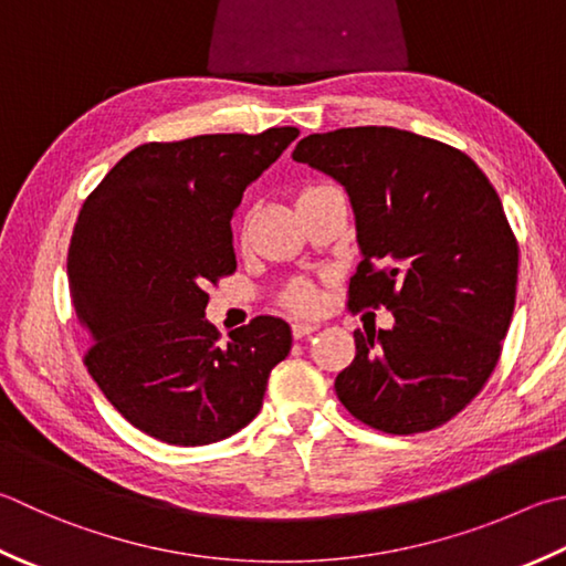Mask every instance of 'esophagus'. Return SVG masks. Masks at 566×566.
Returning <instances> with one entry per match:
<instances>
[{"instance_id":"obj_1","label":"esophagus","mask_w":566,"mask_h":566,"mask_svg":"<svg viewBox=\"0 0 566 566\" xmlns=\"http://www.w3.org/2000/svg\"><path fill=\"white\" fill-rule=\"evenodd\" d=\"M314 331H318V324H306V321H294L292 324L294 338H306V336H312Z\"/></svg>"}]
</instances>
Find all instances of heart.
Returning a JSON list of instances; mask_svg holds the SVG:
<instances>
[{"label":"heart","mask_w":566,"mask_h":566,"mask_svg":"<svg viewBox=\"0 0 566 566\" xmlns=\"http://www.w3.org/2000/svg\"><path fill=\"white\" fill-rule=\"evenodd\" d=\"M292 304H294L296 308H312V306H314V292H308V290L296 292V294L292 296Z\"/></svg>","instance_id":"1"}]
</instances>
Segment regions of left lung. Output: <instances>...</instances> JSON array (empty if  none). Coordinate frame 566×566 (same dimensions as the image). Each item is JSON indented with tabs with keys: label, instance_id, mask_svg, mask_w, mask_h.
Returning a JSON list of instances; mask_svg holds the SVG:
<instances>
[{
	"label": "left lung",
	"instance_id": "1",
	"mask_svg": "<svg viewBox=\"0 0 566 566\" xmlns=\"http://www.w3.org/2000/svg\"><path fill=\"white\" fill-rule=\"evenodd\" d=\"M292 159L350 198L363 260L348 304L395 316L392 328L353 334L338 400L385 434L449 422L491 378L515 308L517 242L489 176L449 144L395 127L308 135Z\"/></svg>",
	"mask_w": 566,
	"mask_h": 566
}]
</instances>
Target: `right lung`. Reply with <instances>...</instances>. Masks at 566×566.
<instances>
[{"label": "right lung", "instance_id": "right-lung-1", "mask_svg": "<svg viewBox=\"0 0 566 566\" xmlns=\"http://www.w3.org/2000/svg\"><path fill=\"white\" fill-rule=\"evenodd\" d=\"M296 127L132 149L85 198L69 248L85 365L117 412L174 447L228 439L258 417L292 328L258 316L220 343L208 282L235 272L230 220Z\"/></svg>", "mask_w": 566, "mask_h": 566}]
</instances>
